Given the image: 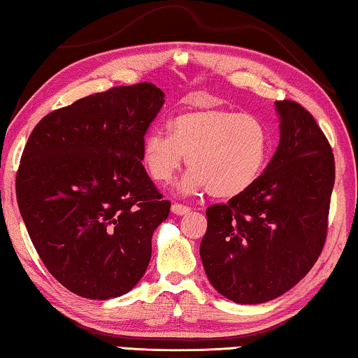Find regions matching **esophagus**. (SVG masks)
Listing matches in <instances>:
<instances>
[{
	"mask_svg": "<svg viewBox=\"0 0 358 358\" xmlns=\"http://www.w3.org/2000/svg\"><path fill=\"white\" fill-rule=\"evenodd\" d=\"M172 212L175 213V215H188V213L191 212V209L188 206H183V204H173L172 206Z\"/></svg>",
	"mask_w": 358,
	"mask_h": 358,
	"instance_id": "1",
	"label": "esophagus"
}]
</instances>
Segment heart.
<instances>
[{
  "instance_id": "b5f03b06",
  "label": "heart",
  "mask_w": 358,
  "mask_h": 358,
  "mask_svg": "<svg viewBox=\"0 0 358 358\" xmlns=\"http://www.w3.org/2000/svg\"><path fill=\"white\" fill-rule=\"evenodd\" d=\"M268 156V133L255 115L222 108L183 112L169 124V135L151 130L143 138L141 162L149 177L169 183L186 157L189 170L177 185L181 194L209 188L222 199L252 188Z\"/></svg>"
}]
</instances>
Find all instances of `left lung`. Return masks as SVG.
I'll return each instance as SVG.
<instances>
[{
    "instance_id": "obj_1",
    "label": "left lung",
    "mask_w": 358,
    "mask_h": 358,
    "mask_svg": "<svg viewBox=\"0 0 358 358\" xmlns=\"http://www.w3.org/2000/svg\"><path fill=\"white\" fill-rule=\"evenodd\" d=\"M280 145L246 193L207 209L199 254L210 285L236 303L280 297L322 252L334 186L331 146L294 101H276Z\"/></svg>"
}]
</instances>
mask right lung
Here are the masks:
<instances>
[{
	"label": "right lung",
	"mask_w": 358,
	"mask_h": 358,
	"mask_svg": "<svg viewBox=\"0 0 358 358\" xmlns=\"http://www.w3.org/2000/svg\"><path fill=\"white\" fill-rule=\"evenodd\" d=\"M165 94L152 83L90 94L38 122L20 159L15 194L50 273L73 294H127L151 260L170 202L148 177L141 143Z\"/></svg>",
	"instance_id": "1"
}]
</instances>
